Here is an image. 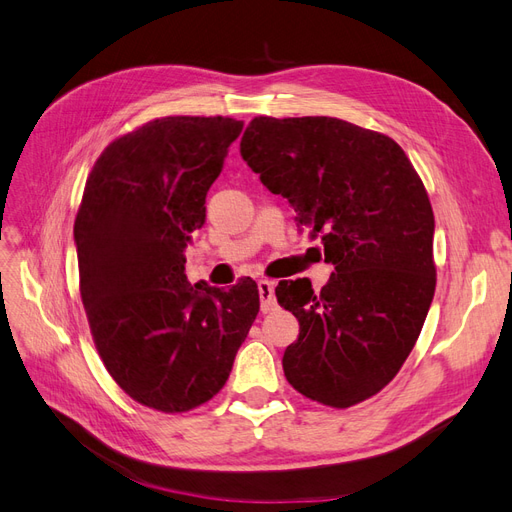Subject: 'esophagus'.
Returning a JSON list of instances; mask_svg holds the SVG:
<instances>
[{"mask_svg": "<svg viewBox=\"0 0 512 512\" xmlns=\"http://www.w3.org/2000/svg\"><path fill=\"white\" fill-rule=\"evenodd\" d=\"M258 294H260V307L262 312H271V309H275L277 301H275V284L269 282V280H260L258 282Z\"/></svg>", "mask_w": 512, "mask_h": 512, "instance_id": "1", "label": "esophagus"}]
</instances>
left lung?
Returning <instances> with one entry per match:
<instances>
[{
	"mask_svg": "<svg viewBox=\"0 0 512 512\" xmlns=\"http://www.w3.org/2000/svg\"><path fill=\"white\" fill-rule=\"evenodd\" d=\"M241 156L335 267L318 294L301 280L275 288L299 320L286 380L324 406L361 404L397 376L436 290L425 185L393 138L337 117H254Z\"/></svg>",
	"mask_w": 512,
	"mask_h": 512,
	"instance_id": "left-lung-1",
	"label": "left lung"
}]
</instances>
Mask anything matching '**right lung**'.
Segmentation results:
<instances>
[{
    "instance_id": "right-lung-1",
    "label": "right lung",
    "mask_w": 512,
    "mask_h": 512,
    "mask_svg": "<svg viewBox=\"0 0 512 512\" xmlns=\"http://www.w3.org/2000/svg\"><path fill=\"white\" fill-rule=\"evenodd\" d=\"M243 121L162 117L108 145L74 220L81 299L108 374L166 414L226 384L260 309L250 277L230 290L190 284L185 247Z\"/></svg>"
}]
</instances>
